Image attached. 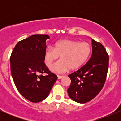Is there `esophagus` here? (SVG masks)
<instances>
[{
	"instance_id": "obj_1",
	"label": "esophagus",
	"mask_w": 121,
	"mask_h": 121,
	"mask_svg": "<svg viewBox=\"0 0 121 121\" xmlns=\"http://www.w3.org/2000/svg\"><path fill=\"white\" fill-rule=\"evenodd\" d=\"M62 77H64L63 76H59V75H57V79H58V80H60V79H61Z\"/></svg>"
}]
</instances>
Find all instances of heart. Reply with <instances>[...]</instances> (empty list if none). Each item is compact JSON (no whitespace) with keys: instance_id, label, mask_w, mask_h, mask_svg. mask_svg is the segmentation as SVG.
<instances>
[{"instance_id":"obj_1","label":"heart","mask_w":121,"mask_h":121,"mask_svg":"<svg viewBox=\"0 0 121 121\" xmlns=\"http://www.w3.org/2000/svg\"><path fill=\"white\" fill-rule=\"evenodd\" d=\"M91 52V45L87 42H79L71 40H62L49 47L44 54V61L50 66L54 61L61 60L52 65L50 70L55 73H64L69 70H76L85 64Z\"/></svg>"}]
</instances>
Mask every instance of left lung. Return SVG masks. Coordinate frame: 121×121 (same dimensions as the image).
<instances>
[{"instance_id": "obj_1", "label": "left lung", "mask_w": 121, "mask_h": 121, "mask_svg": "<svg viewBox=\"0 0 121 121\" xmlns=\"http://www.w3.org/2000/svg\"><path fill=\"white\" fill-rule=\"evenodd\" d=\"M92 55L82 67L68 75L71 84L68 93L78 103L89 102L100 92L106 81L109 56L100 43L92 39Z\"/></svg>"}]
</instances>
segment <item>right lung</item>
I'll return each instance as SVG.
<instances>
[{
  "label": "right lung",
  "instance_id": "1",
  "mask_svg": "<svg viewBox=\"0 0 121 121\" xmlns=\"http://www.w3.org/2000/svg\"><path fill=\"white\" fill-rule=\"evenodd\" d=\"M48 35L36 34L17 43L10 57L11 72L17 91L32 102L45 99L57 79L44 63ZM47 73L46 76L42 74Z\"/></svg>",
  "mask_w": 121,
  "mask_h": 121
}]
</instances>
